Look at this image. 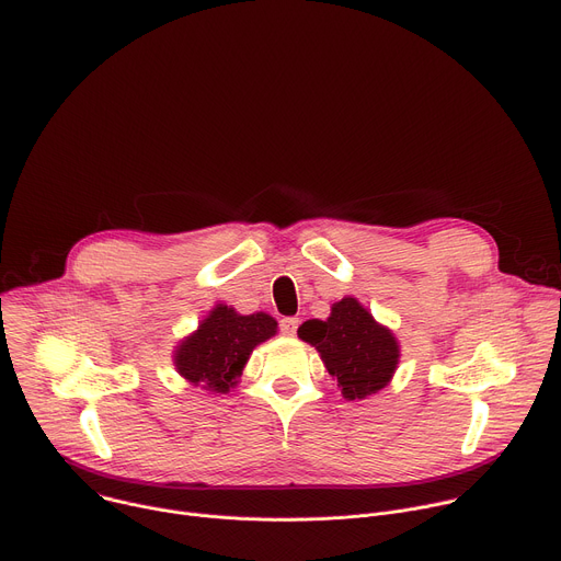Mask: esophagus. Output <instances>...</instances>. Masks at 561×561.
Masks as SVG:
<instances>
[{"label": "esophagus", "mask_w": 561, "mask_h": 561, "mask_svg": "<svg viewBox=\"0 0 561 561\" xmlns=\"http://www.w3.org/2000/svg\"><path fill=\"white\" fill-rule=\"evenodd\" d=\"M279 327H282V333H284V335H295V331H297V327H299V318H282Z\"/></svg>", "instance_id": "obj_1"}]
</instances>
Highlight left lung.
Returning <instances> with one entry per match:
<instances>
[{
	"mask_svg": "<svg viewBox=\"0 0 561 561\" xmlns=\"http://www.w3.org/2000/svg\"><path fill=\"white\" fill-rule=\"evenodd\" d=\"M297 335L316 346L346 400H365L378 393L398 369V337L389 327L376 322L353 295L335 301L327 320L304 322Z\"/></svg>",
	"mask_w": 561,
	"mask_h": 561,
	"instance_id": "obj_1",
	"label": "left lung"
}]
</instances>
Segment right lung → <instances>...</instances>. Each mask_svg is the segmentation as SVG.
I'll return each instance as SVG.
<instances>
[{"mask_svg":"<svg viewBox=\"0 0 561 561\" xmlns=\"http://www.w3.org/2000/svg\"><path fill=\"white\" fill-rule=\"evenodd\" d=\"M277 333V320L264 311L241 316L228 304H215L172 353L174 369L185 382L213 393L239 385L252 351Z\"/></svg>","mask_w":561,"mask_h":561,"instance_id":"right-lung-1","label":"right lung"}]
</instances>
